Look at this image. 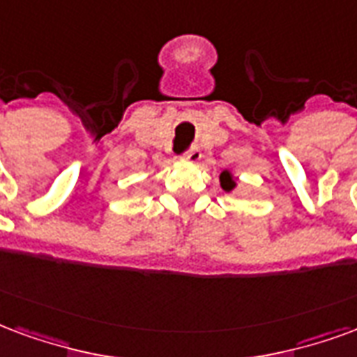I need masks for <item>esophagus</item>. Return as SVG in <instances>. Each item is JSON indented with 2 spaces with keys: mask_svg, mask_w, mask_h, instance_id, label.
<instances>
[{
  "mask_svg": "<svg viewBox=\"0 0 357 357\" xmlns=\"http://www.w3.org/2000/svg\"><path fill=\"white\" fill-rule=\"evenodd\" d=\"M183 160H187V162H199L200 158H202V153H200L199 147H191L189 151L183 153Z\"/></svg>",
  "mask_w": 357,
  "mask_h": 357,
  "instance_id": "obj_1",
  "label": "esophagus"
}]
</instances>
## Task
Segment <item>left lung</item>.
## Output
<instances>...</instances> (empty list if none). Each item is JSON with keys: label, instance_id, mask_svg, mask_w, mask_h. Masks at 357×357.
Returning <instances> with one entry per match:
<instances>
[{"label": "left lung", "instance_id": "left-lung-1", "mask_svg": "<svg viewBox=\"0 0 357 357\" xmlns=\"http://www.w3.org/2000/svg\"><path fill=\"white\" fill-rule=\"evenodd\" d=\"M219 181H221V187H223V191L231 192L234 187H236V181L232 178V174L229 170L221 172V176H219Z\"/></svg>", "mask_w": 357, "mask_h": 357}]
</instances>
